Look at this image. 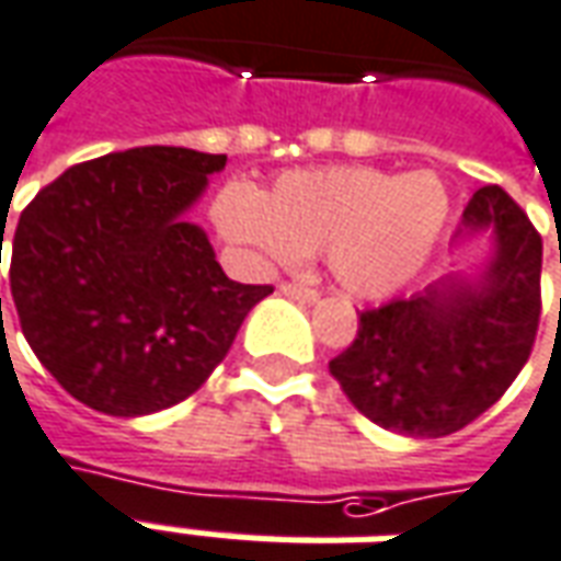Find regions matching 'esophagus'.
Listing matches in <instances>:
<instances>
[{"label":"esophagus","mask_w":561,"mask_h":561,"mask_svg":"<svg viewBox=\"0 0 561 561\" xmlns=\"http://www.w3.org/2000/svg\"><path fill=\"white\" fill-rule=\"evenodd\" d=\"M279 291L285 294V297H294V300H304V304H312V300L319 297L316 288H309V285H297V282H282Z\"/></svg>","instance_id":"obj_1"}]
</instances>
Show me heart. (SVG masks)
I'll list each match as a JSON object with an SVG mask.
<instances>
[{
  "mask_svg": "<svg viewBox=\"0 0 561 561\" xmlns=\"http://www.w3.org/2000/svg\"><path fill=\"white\" fill-rule=\"evenodd\" d=\"M227 240L276 267L328 252L334 279L355 297H389L428 264L449 218L434 172L367 167L285 172L257 197L225 187L213 206Z\"/></svg>",
  "mask_w": 561,
  "mask_h": 561,
  "instance_id": "b5f03b06",
  "label": "heart"
}]
</instances>
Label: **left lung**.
Wrapping results in <instances>:
<instances>
[{"label":"left lung","mask_w":561,"mask_h":561,"mask_svg":"<svg viewBox=\"0 0 561 561\" xmlns=\"http://www.w3.org/2000/svg\"><path fill=\"white\" fill-rule=\"evenodd\" d=\"M492 227L477 279L444 276L425 291L364 309L331 376L364 416L407 437L465 428L511 389L540 321V233L499 185L465 206L456 240Z\"/></svg>","instance_id":"left-lung-1"}]
</instances>
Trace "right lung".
I'll return each instance as SVG.
<instances>
[{
    "instance_id": "obj_1",
    "label": "right lung",
    "mask_w": 561,
    "mask_h": 561,
    "mask_svg": "<svg viewBox=\"0 0 561 561\" xmlns=\"http://www.w3.org/2000/svg\"><path fill=\"white\" fill-rule=\"evenodd\" d=\"M225 163L130 148L69 167L21 213L11 297L23 336L90 410L130 419L191 398L273 291L227 279L203 227L185 221Z\"/></svg>"
}]
</instances>
